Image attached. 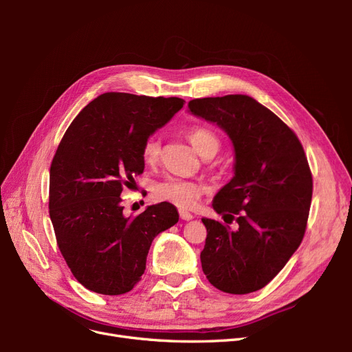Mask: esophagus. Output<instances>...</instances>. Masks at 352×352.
Segmentation results:
<instances>
[{
	"label": "esophagus",
	"instance_id": "esophagus-1",
	"mask_svg": "<svg viewBox=\"0 0 352 352\" xmlns=\"http://www.w3.org/2000/svg\"><path fill=\"white\" fill-rule=\"evenodd\" d=\"M179 216H180V219H182V220H186V221H189V220H192V219H194V216L190 214V212H188L186 210H179Z\"/></svg>",
	"mask_w": 352,
	"mask_h": 352
}]
</instances>
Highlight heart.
Wrapping results in <instances>:
<instances>
[{
	"mask_svg": "<svg viewBox=\"0 0 352 352\" xmlns=\"http://www.w3.org/2000/svg\"><path fill=\"white\" fill-rule=\"evenodd\" d=\"M186 136L189 142L192 144V146L202 157H206L208 154H216L219 151V136L212 131L207 129V127H189ZM160 153H162L160 141L155 136L148 138L142 146L144 162L146 164H155L160 158ZM202 192H204V186L201 184L179 177H168L163 180V182H160L154 189V194L160 201L170 202V204L184 210L195 207Z\"/></svg>",
	"mask_w": 352,
	"mask_h": 352,
	"instance_id": "1",
	"label": "heart"
}]
</instances>
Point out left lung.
I'll return each mask as SVG.
<instances>
[{"mask_svg":"<svg viewBox=\"0 0 352 352\" xmlns=\"http://www.w3.org/2000/svg\"><path fill=\"white\" fill-rule=\"evenodd\" d=\"M189 111L225 131L235 150V176L212 199L226 223L207 228L202 272L217 289L243 295L278 274L304 238L313 177L304 148L278 116L248 95L197 98Z\"/></svg>","mask_w":352,"mask_h":352,"instance_id":"1","label":"left lung"}]
</instances>
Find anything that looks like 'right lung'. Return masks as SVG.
<instances>
[{"label":"right lung","mask_w":352,"mask_h":352,"mask_svg":"<svg viewBox=\"0 0 352 352\" xmlns=\"http://www.w3.org/2000/svg\"><path fill=\"white\" fill-rule=\"evenodd\" d=\"M184 102L105 92L63 136L50 168V217L61 255L87 289L102 295L133 289L154 238L177 223L170 202L126 217L120 194L144 172V142Z\"/></svg>","instance_id":"add662e5"}]
</instances>
